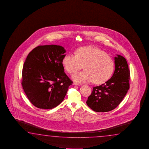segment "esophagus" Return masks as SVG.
Segmentation results:
<instances>
[{"instance_id": "1", "label": "esophagus", "mask_w": 149, "mask_h": 149, "mask_svg": "<svg viewBox=\"0 0 149 149\" xmlns=\"http://www.w3.org/2000/svg\"><path fill=\"white\" fill-rule=\"evenodd\" d=\"M73 85H74L80 86L81 84L80 83H78V82H74V83H73Z\"/></svg>"}]
</instances>
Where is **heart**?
Here are the masks:
<instances>
[{"label": "heart", "instance_id": "b5f03b06", "mask_svg": "<svg viewBox=\"0 0 149 149\" xmlns=\"http://www.w3.org/2000/svg\"><path fill=\"white\" fill-rule=\"evenodd\" d=\"M62 63L67 72L75 73L84 67V71L74 73L72 79L78 82L92 81L100 84L110 78L114 69V61L112 57L98 48L87 46L80 48L75 55L67 54Z\"/></svg>", "mask_w": 149, "mask_h": 149}]
</instances>
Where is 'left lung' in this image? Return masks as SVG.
<instances>
[{
	"instance_id": "1",
	"label": "left lung",
	"mask_w": 149,
	"mask_h": 149,
	"mask_svg": "<svg viewBox=\"0 0 149 149\" xmlns=\"http://www.w3.org/2000/svg\"><path fill=\"white\" fill-rule=\"evenodd\" d=\"M115 70L110 79L93 88L86 103L95 112H108L117 108L130 89V70L126 60L114 57Z\"/></svg>"
}]
</instances>
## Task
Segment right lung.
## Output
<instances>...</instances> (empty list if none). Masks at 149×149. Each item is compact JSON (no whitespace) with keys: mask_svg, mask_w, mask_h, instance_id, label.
Listing matches in <instances>:
<instances>
[{"mask_svg":"<svg viewBox=\"0 0 149 149\" xmlns=\"http://www.w3.org/2000/svg\"><path fill=\"white\" fill-rule=\"evenodd\" d=\"M63 47L38 46L32 50L23 67L21 84L29 100L37 108L51 109L63 100L73 81L64 72Z\"/></svg>","mask_w":149,"mask_h":149,"instance_id":"add662e5","label":"right lung"}]
</instances>
